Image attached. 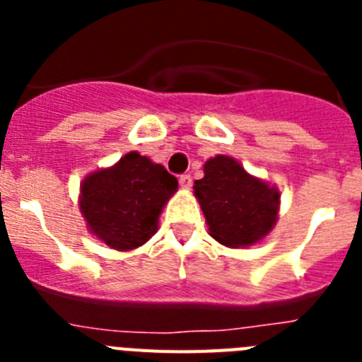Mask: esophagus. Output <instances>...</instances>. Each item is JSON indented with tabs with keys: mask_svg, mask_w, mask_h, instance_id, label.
<instances>
[{
	"mask_svg": "<svg viewBox=\"0 0 362 362\" xmlns=\"http://www.w3.org/2000/svg\"><path fill=\"white\" fill-rule=\"evenodd\" d=\"M179 187L185 188V190H188V188L192 187V177H190V175H188V174L181 175V177H179Z\"/></svg>",
	"mask_w": 362,
	"mask_h": 362,
	"instance_id": "obj_1",
	"label": "esophagus"
}]
</instances>
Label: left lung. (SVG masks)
<instances>
[{"instance_id":"left-lung-1","label":"left lung","mask_w":362,"mask_h":362,"mask_svg":"<svg viewBox=\"0 0 362 362\" xmlns=\"http://www.w3.org/2000/svg\"><path fill=\"white\" fill-rule=\"evenodd\" d=\"M203 179L194 183L210 235L228 248L261 243L279 219L281 192L255 177L238 159L219 153L203 166Z\"/></svg>"}]
</instances>
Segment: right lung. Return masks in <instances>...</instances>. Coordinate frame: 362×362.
<instances>
[{
	"mask_svg": "<svg viewBox=\"0 0 362 362\" xmlns=\"http://www.w3.org/2000/svg\"><path fill=\"white\" fill-rule=\"evenodd\" d=\"M175 192L177 179L134 150L116 165L85 175L79 210L95 239L114 250L130 252L158 232L159 216Z\"/></svg>",
	"mask_w": 362,
	"mask_h": 362,
	"instance_id": "add662e5",
	"label": "right lung"
}]
</instances>
